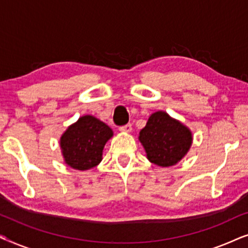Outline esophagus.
I'll return each instance as SVG.
<instances>
[{"label":"esophagus","instance_id":"1","mask_svg":"<svg viewBox=\"0 0 248 248\" xmlns=\"http://www.w3.org/2000/svg\"><path fill=\"white\" fill-rule=\"evenodd\" d=\"M120 131L125 132V133H128V132L132 131V124L131 123H127V124L123 125V126L120 127Z\"/></svg>","mask_w":248,"mask_h":248}]
</instances>
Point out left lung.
I'll use <instances>...</instances> for the list:
<instances>
[{
    "instance_id": "1",
    "label": "left lung",
    "mask_w": 248,
    "mask_h": 248,
    "mask_svg": "<svg viewBox=\"0 0 248 248\" xmlns=\"http://www.w3.org/2000/svg\"><path fill=\"white\" fill-rule=\"evenodd\" d=\"M139 140L152 164L169 167L187 154L192 144V133L165 111L152 114L140 132Z\"/></svg>"
}]
</instances>
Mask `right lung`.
<instances>
[{
	"label": "right lung",
	"instance_id": "1",
	"mask_svg": "<svg viewBox=\"0 0 248 248\" xmlns=\"http://www.w3.org/2000/svg\"><path fill=\"white\" fill-rule=\"evenodd\" d=\"M113 137L111 128L93 116L86 115L65 131L61 148L70 167L87 170L101 161L104 145Z\"/></svg>",
	"mask_w": 248,
	"mask_h": 248
}]
</instances>
